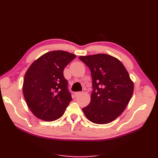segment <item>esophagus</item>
Masks as SVG:
<instances>
[{"label": "esophagus", "instance_id": "34e87169", "mask_svg": "<svg viewBox=\"0 0 158 158\" xmlns=\"http://www.w3.org/2000/svg\"><path fill=\"white\" fill-rule=\"evenodd\" d=\"M81 94H82V93H81V92H74V95H75V96L76 97V96H78V95H80Z\"/></svg>", "mask_w": 158, "mask_h": 158}]
</instances>
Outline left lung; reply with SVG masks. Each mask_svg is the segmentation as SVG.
Masks as SVG:
<instances>
[{"instance_id":"1","label":"left lung","mask_w":158,"mask_h":158,"mask_svg":"<svg viewBox=\"0 0 158 158\" xmlns=\"http://www.w3.org/2000/svg\"><path fill=\"white\" fill-rule=\"evenodd\" d=\"M90 69L94 90L91 101L82 111L88 120L103 125L124 111L132 96L134 83L118 59L107 54L80 56Z\"/></svg>"}]
</instances>
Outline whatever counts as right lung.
Segmentation results:
<instances>
[{
  "label": "right lung",
  "mask_w": 158,
  "mask_h": 158,
  "mask_svg": "<svg viewBox=\"0 0 158 158\" xmlns=\"http://www.w3.org/2000/svg\"><path fill=\"white\" fill-rule=\"evenodd\" d=\"M76 55L64 51L46 52L28 68L23 94L30 111L38 118L53 121L63 115L72 101L64 69Z\"/></svg>",
  "instance_id": "add662e5"
}]
</instances>
